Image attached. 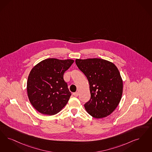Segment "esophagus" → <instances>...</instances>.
<instances>
[{"instance_id":"obj_1","label":"esophagus","mask_w":152,"mask_h":152,"mask_svg":"<svg viewBox=\"0 0 152 152\" xmlns=\"http://www.w3.org/2000/svg\"><path fill=\"white\" fill-rule=\"evenodd\" d=\"M73 95L75 97H77V96H79V92H78V91H76V92L73 93Z\"/></svg>"}]
</instances>
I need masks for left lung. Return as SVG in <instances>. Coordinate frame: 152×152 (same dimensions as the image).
Returning a JSON list of instances; mask_svg holds the SVG:
<instances>
[{
	"label": "left lung",
	"mask_w": 152,
	"mask_h": 152,
	"mask_svg": "<svg viewBox=\"0 0 152 152\" xmlns=\"http://www.w3.org/2000/svg\"><path fill=\"white\" fill-rule=\"evenodd\" d=\"M76 64L86 76L91 99L84 107L91 116L101 119L110 115L117 107L123 93V80L115 65L99 58L76 59Z\"/></svg>",
	"instance_id": "1"
}]
</instances>
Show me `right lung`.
Segmentation results:
<instances>
[{
  "label": "right lung",
  "mask_w": 152,
  "mask_h": 152,
  "mask_svg": "<svg viewBox=\"0 0 152 152\" xmlns=\"http://www.w3.org/2000/svg\"><path fill=\"white\" fill-rule=\"evenodd\" d=\"M72 59L49 58L31 69L27 81V93L35 109L44 115L58 113L67 104L71 93L63 79Z\"/></svg>",
  "instance_id": "1"
}]
</instances>
